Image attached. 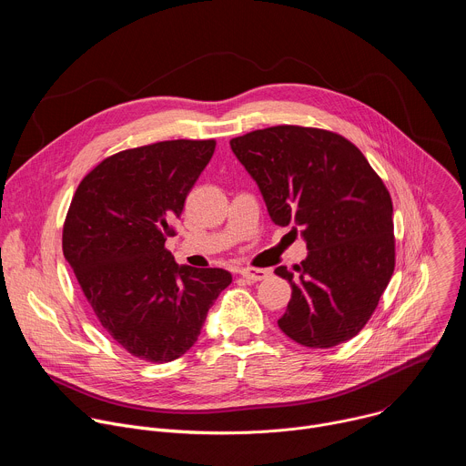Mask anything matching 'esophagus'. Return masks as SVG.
Wrapping results in <instances>:
<instances>
[{
  "label": "esophagus",
  "instance_id": "obj_1",
  "mask_svg": "<svg viewBox=\"0 0 466 466\" xmlns=\"http://www.w3.org/2000/svg\"><path fill=\"white\" fill-rule=\"evenodd\" d=\"M239 275H241L245 280H248V282H259V280L268 279V277L271 275V271H269V269H258V268H243V269L239 271Z\"/></svg>",
  "mask_w": 466,
  "mask_h": 466
}]
</instances>
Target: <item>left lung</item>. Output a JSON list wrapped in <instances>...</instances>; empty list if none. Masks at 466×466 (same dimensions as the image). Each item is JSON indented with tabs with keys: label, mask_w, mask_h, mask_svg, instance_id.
I'll use <instances>...</instances> for the list:
<instances>
[{
	"label": "left lung",
	"mask_w": 466,
	"mask_h": 466,
	"mask_svg": "<svg viewBox=\"0 0 466 466\" xmlns=\"http://www.w3.org/2000/svg\"><path fill=\"white\" fill-rule=\"evenodd\" d=\"M275 225L300 230L308 256L289 271L279 326L309 349L360 334L394 271L392 201L363 153L336 132L279 125L232 138ZM291 230V232H293Z\"/></svg>",
	"instance_id": "obj_1"
}]
</instances>
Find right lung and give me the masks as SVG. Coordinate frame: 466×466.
I'll use <instances>...</instances> for the list:
<instances>
[{"mask_svg":"<svg viewBox=\"0 0 466 466\" xmlns=\"http://www.w3.org/2000/svg\"><path fill=\"white\" fill-rule=\"evenodd\" d=\"M216 140H169L105 158L79 184L62 250L108 336L128 354L167 363L197 341L232 282L225 269L178 265L166 248Z\"/></svg>","mask_w":466,"mask_h":466,"instance_id":"add662e5","label":"right lung"}]
</instances>
